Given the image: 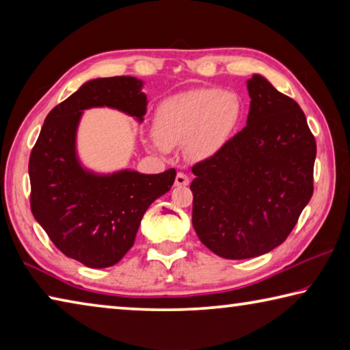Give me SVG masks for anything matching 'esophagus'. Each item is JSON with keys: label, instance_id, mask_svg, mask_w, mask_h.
I'll list each match as a JSON object with an SVG mask.
<instances>
[{"label": "esophagus", "instance_id": "obj_1", "mask_svg": "<svg viewBox=\"0 0 350 350\" xmlns=\"http://www.w3.org/2000/svg\"><path fill=\"white\" fill-rule=\"evenodd\" d=\"M176 187H187L188 183H189V177L185 174V173H177V176H176Z\"/></svg>", "mask_w": 350, "mask_h": 350}]
</instances>
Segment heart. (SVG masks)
<instances>
[{
    "label": "heart",
    "instance_id": "heart-1",
    "mask_svg": "<svg viewBox=\"0 0 350 350\" xmlns=\"http://www.w3.org/2000/svg\"><path fill=\"white\" fill-rule=\"evenodd\" d=\"M239 114V98L230 91L204 88L171 97L156 111L151 146L165 151L187 144L189 156L206 159L225 145Z\"/></svg>",
    "mask_w": 350,
    "mask_h": 350
}]
</instances>
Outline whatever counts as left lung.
I'll list each match as a JSON object with an SVG mask.
<instances>
[{"label": "left lung", "mask_w": 350, "mask_h": 350, "mask_svg": "<svg viewBox=\"0 0 350 350\" xmlns=\"http://www.w3.org/2000/svg\"><path fill=\"white\" fill-rule=\"evenodd\" d=\"M247 125L191 168L193 227L225 259L281 245L313 194L315 137L293 98L262 75L247 81Z\"/></svg>", "instance_id": "obj_1"}]
</instances>
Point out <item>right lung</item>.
<instances>
[{
	"instance_id": "add662e5",
	"label": "right lung",
	"mask_w": 350,
	"mask_h": 350,
	"mask_svg": "<svg viewBox=\"0 0 350 350\" xmlns=\"http://www.w3.org/2000/svg\"><path fill=\"white\" fill-rule=\"evenodd\" d=\"M142 85L134 77L86 81L47 114L29 159L33 217L58 250L86 267H111L125 256L148 206L176 179L174 168L97 174L77 157L83 111L108 106L142 122L148 103Z\"/></svg>"
}]
</instances>
